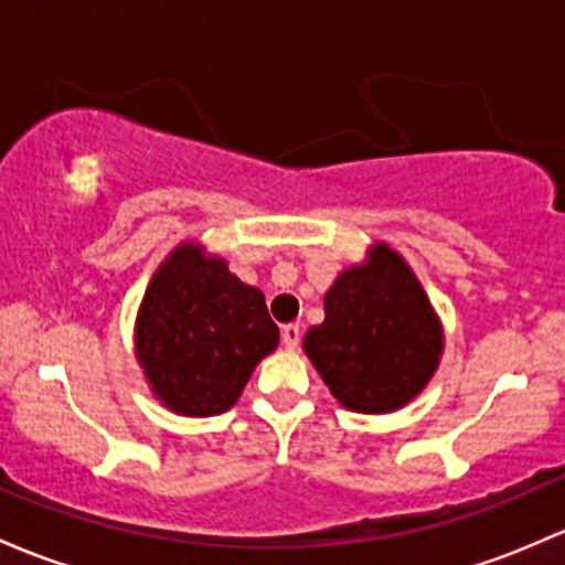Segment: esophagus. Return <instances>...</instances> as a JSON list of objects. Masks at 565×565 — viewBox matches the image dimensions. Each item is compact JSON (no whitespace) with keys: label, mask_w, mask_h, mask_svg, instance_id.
<instances>
[{"label":"esophagus","mask_w":565,"mask_h":565,"mask_svg":"<svg viewBox=\"0 0 565 565\" xmlns=\"http://www.w3.org/2000/svg\"><path fill=\"white\" fill-rule=\"evenodd\" d=\"M281 341L287 349H298L300 343V324H284L281 328Z\"/></svg>","instance_id":"obj_1"}]
</instances>
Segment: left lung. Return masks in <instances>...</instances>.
I'll return each instance as SVG.
<instances>
[{
	"instance_id": "obj_1",
	"label": "left lung",
	"mask_w": 565,
	"mask_h": 565,
	"mask_svg": "<svg viewBox=\"0 0 565 565\" xmlns=\"http://www.w3.org/2000/svg\"><path fill=\"white\" fill-rule=\"evenodd\" d=\"M302 352L343 408L390 414L430 384L444 324L403 254L376 241L324 292V322L306 332Z\"/></svg>"
}]
</instances>
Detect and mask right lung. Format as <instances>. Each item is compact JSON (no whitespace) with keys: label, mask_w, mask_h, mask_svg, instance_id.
Returning a JSON list of instances; mask_svg holds the SVG:
<instances>
[{"label":"right lung","mask_w":565,"mask_h":565,"mask_svg":"<svg viewBox=\"0 0 565 565\" xmlns=\"http://www.w3.org/2000/svg\"><path fill=\"white\" fill-rule=\"evenodd\" d=\"M276 347L265 295L200 241H181L153 270L135 319V358L151 395L173 414L233 408Z\"/></svg>","instance_id":"obj_1"}]
</instances>
